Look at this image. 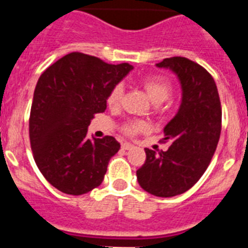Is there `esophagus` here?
Returning <instances> with one entry per match:
<instances>
[{
  "label": "esophagus",
  "instance_id": "esophagus-1",
  "mask_svg": "<svg viewBox=\"0 0 248 248\" xmlns=\"http://www.w3.org/2000/svg\"><path fill=\"white\" fill-rule=\"evenodd\" d=\"M134 145H132V144H128V143H124L122 144V149H124V151H131V149H134Z\"/></svg>",
  "mask_w": 248,
  "mask_h": 248
}]
</instances>
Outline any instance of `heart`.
I'll return each instance as SVG.
<instances>
[{
  "label": "heart",
  "instance_id": "heart-1",
  "mask_svg": "<svg viewBox=\"0 0 248 248\" xmlns=\"http://www.w3.org/2000/svg\"><path fill=\"white\" fill-rule=\"evenodd\" d=\"M140 82H141V86L145 90L149 99L155 104L163 103L166 99H169V96L172 93V86H171L170 81H167L163 77L149 76V77H144ZM122 93H124V89L121 85L113 86L110 89L108 96H107V103L110 108H117L120 105L121 100H122ZM147 130L148 124L143 121H132V122H128L124 126V132L127 136H135L138 134L145 132Z\"/></svg>",
  "mask_w": 248,
  "mask_h": 248
}]
</instances>
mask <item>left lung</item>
Here are the masks:
<instances>
[{
	"label": "left lung",
	"instance_id": "1",
	"mask_svg": "<svg viewBox=\"0 0 248 248\" xmlns=\"http://www.w3.org/2000/svg\"><path fill=\"white\" fill-rule=\"evenodd\" d=\"M177 76L183 90L176 116L163 128L171 145L155 153L145 148L147 159L136 171L140 186L157 197H173L190 189L207 170L221 132V104L212 76L183 56L157 64Z\"/></svg>",
	"mask_w": 248,
	"mask_h": 248
}]
</instances>
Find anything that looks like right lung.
I'll use <instances>...</instances> for the list:
<instances>
[{"label":"right lung","instance_id":"obj_1","mask_svg":"<svg viewBox=\"0 0 248 248\" xmlns=\"http://www.w3.org/2000/svg\"><path fill=\"white\" fill-rule=\"evenodd\" d=\"M132 68L71 52L38 78L29 117L31 148L41 173L60 192L81 196L103 183L121 145L113 136L87 139V127Z\"/></svg>","mask_w":248,"mask_h":248}]
</instances>
